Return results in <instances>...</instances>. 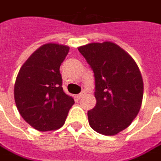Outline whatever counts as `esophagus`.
<instances>
[{
  "label": "esophagus",
  "mask_w": 161,
  "mask_h": 161,
  "mask_svg": "<svg viewBox=\"0 0 161 161\" xmlns=\"http://www.w3.org/2000/svg\"><path fill=\"white\" fill-rule=\"evenodd\" d=\"M84 94H85V92H80V94H78L77 97H78V99H80V98H82L84 96Z\"/></svg>",
  "instance_id": "obj_1"
}]
</instances>
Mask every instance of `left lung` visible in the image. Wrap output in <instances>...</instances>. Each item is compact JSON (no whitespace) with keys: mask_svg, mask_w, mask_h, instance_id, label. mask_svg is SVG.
<instances>
[{"mask_svg":"<svg viewBox=\"0 0 161 161\" xmlns=\"http://www.w3.org/2000/svg\"><path fill=\"white\" fill-rule=\"evenodd\" d=\"M79 51L95 79L96 105L88 111L91 127L102 135L114 136L136 117L143 99V79L132 57L113 42L91 43Z\"/></svg>","mask_w":161,"mask_h":161,"instance_id":"obj_1","label":"left lung"}]
</instances>
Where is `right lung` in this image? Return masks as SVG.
Returning <instances> with one entry per match:
<instances>
[{"instance_id":"add662e5","label":"right lung","mask_w":161,"mask_h":161,"mask_svg":"<svg viewBox=\"0 0 161 161\" xmlns=\"http://www.w3.org/2000/svg\"><path fill=\"white\" fill-rule=\"evenodd\" d=\"M68 46L48 43L41 46L21 67L14 84V101L22 117L38 131L60 128L74 104L62 88L60 65Z\"/></svg>"}]
</instances>
